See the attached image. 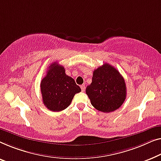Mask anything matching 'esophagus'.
I'll use <instances>...</instances> for the list:
<instances>
[{
	"mask_svg": "<svg viewBox=\"0 0 161 161\" xmlns=\"http://www.w3.org/2000/svg\"><path fill=\"white\" fill-rule=\"evenodd\" d=\"M80 87H81V91H82V92L85 91V85H81L80 86Z\"/></svg>",
	"mask_w": 161,
	"mask_h": 161,
	"instance_id": "1",
	"label": "esophagus"
}]
</instances>
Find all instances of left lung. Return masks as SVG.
Instances as JSON below:
<instances>
[{"label":"left lung","mask_w":161,"mask_h":161,"mask_svg":"<svg viewBox=\"0 0 161 161\" xmlns=\"http://www.w3.org/2000/svg\"><path fill=\"white\" fill-rule=\"evenodd\" d=\"M86 94L97 110L105 113L114 112L125 100V80L114 67L104 63L94 70L92 82L86 88Z\"/></svg>","instance_id":"left-lung-1"}]
</instances>
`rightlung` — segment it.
I'll list each match as a JSON object with an SVG mask.
<instances>
[{
    "label": "right lung",
    "mask_w": 161,
    "mask_h": 161,
    "mask_svg": "<svg viewBox=\"0 0 161 161\" xmlns=\"http://www.w3.org/2000/svg\"><path fill=\"white\" fill-rule=\"evenodd\" d=\"M65 71L63 65L56 62L52 63L41 81L43 103L53 112L64 110L71 104L74 95L81 92L80 86Z\"/></svg>",
    "instance_id": "add662e5"
}]
</instances>
